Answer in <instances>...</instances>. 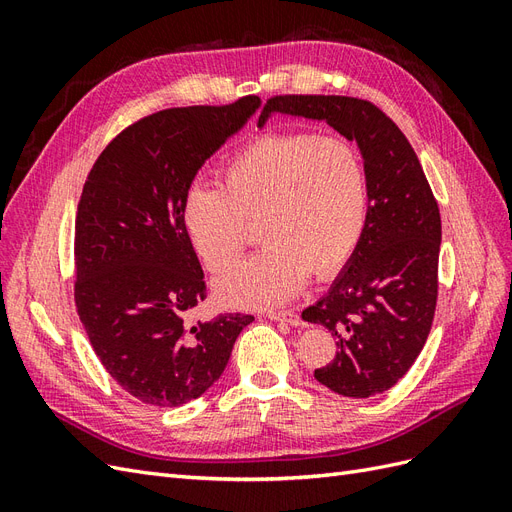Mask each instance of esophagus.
Listing matches in <instances>:
<instances>
[{"instance_id":"34e87169","label":"esophagus","mask_w":512,"mask_h":512,"mask_svg":"<svg viewBox=\"0 0 512 512\" xmlns=\"http://www.w3.org/2000/svg\"><path fill=\"white\" fill-rule=\"evenodd\" d=\"M267 318H269V320H273V322H286V324H292V327H297V324H301L299 316L294 314V312H269V314H267Z\"/></svg>"}]
</instances>
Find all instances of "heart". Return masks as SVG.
<instances>
[{
	"mask_svg": "<svg viewBox=\"0 0 512 512\" xmlns=\"http://www.w3.org/2000/svg\"><path fill=\"white\" fill-rule=\"evenodd\" d=\"M258 220L265 243L215 280L230 307L265 309L290 301L309 273L335 275L359 245L367 222V175L346 138L307 132L265 134L222 170V188L192 183L181 222L209 271H224Z\"/></svg>",
	"mask_w": 512,
	"mask_h": 512,
	"instance_id": "b5f03b06",
	"label": "heart"
}]
</instances>
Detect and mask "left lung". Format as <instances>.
Listing matches in <instances>:
<instances>
[{
	"mask_svg": "<svg viewBox=\"0 0 512 512\" xmlns=\"http://www.w3.org/2000/svg\"><path fill=\"white\" fill-rule=\"evenodd\" d=\"M286 115L322 121L361 151L367 222L329 292L303 309L335 337V359L314 378L344 397L389 391L421 354L438 297L442 224L412 145L378 106L346 96H275L258 128Z\"/></svg>",
	"mask_w": 512,
	"mask_h": 512,
	"instance_id": "left-lung-1",
	"label": "left lung"
}]
</instances>
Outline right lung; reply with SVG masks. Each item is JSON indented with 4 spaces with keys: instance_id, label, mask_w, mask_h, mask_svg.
I'll return each mask as SVG.
<instances>
[{
    "instance_id": "1",
    "label": "right lung",
    "mask_w": 512,
    "mask_h": 512,
    "mask_svg": "<svg viewBox=\"0 0 512 512\" xmlns=\"http://www.w3.org/2000/svg\"><path fill=\"white\" fill-rule=\"evenodd\" d=\"M258 106L250 96L149 115L100 153L83 185L74 226L76 309L108 374L143 404L173 408L203 395L254 320L220 314L194 327L185 322L207 292L181 203L200 166Z\"/></svg>"
}]
</instances>
